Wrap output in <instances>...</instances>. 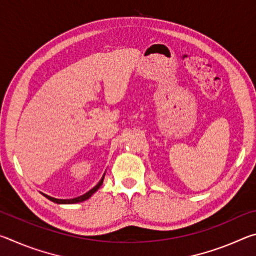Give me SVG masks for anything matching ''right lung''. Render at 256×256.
<instances>
[{"label": "right lung", "mask_w": 256, "mask_h": 256, "mask_svg": "<svg viewBox=\"0 0 256 256\" xmlns=\"http://www.w3.org/2000/svg\"><path fill=\"white\" fill-rule=\"evenodd\" d=\"M105 174H106V172H104L102 177L100 178V180L98 182V184H97L96 186H94V188H92V190H88V192L84 193V194H82V196H76V198H56L47 196V194H45V193H42V196H44L45 198H48V200H50L52 202L58 203V204H74V203L84 202V201H86V200H88L89 198H92V196H94V193H96L97 190H98L99 188H100V186L102 185L104 178H105Z\"/></svg>", "instance_id": "obj_1"}]
</instances>
